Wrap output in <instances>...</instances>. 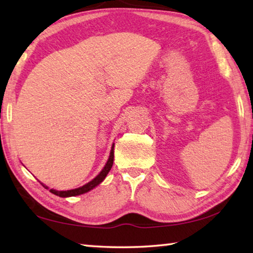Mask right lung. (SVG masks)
<instances>
[{
  "instance_id": "obj_1",
  "label": "right lung",
  "mask_w": 253,
  "mask_h": 253,
  "mask_svg": "<svg viewBox=\"0 0 253 253\" xmlns=\"http://www.w3.org/2000/svg\"><path fill=\"white\" fill-rule=\"evenodd\" d=\"M114 164V146L111 147V151H110V156L108 158V162H107V164L105 165V168L102 169L101 172L97 175V176L90 181L89 183L85 184V185L78 187V188H75V190H69V191H55L51 188L50 192L51 193H53L55 195L60 196V198H68V196H76V195H80V194H84V193H87L88 191L92 190L93 187H96L98 184H100L102 181H104L105 177L107 176V174L109 173V170L111 169V166ZM42 184V183H41ZM43 185V184H42ZM43 187L48 188L45 185H43Z\"/></svg>"
}]
</instances>
